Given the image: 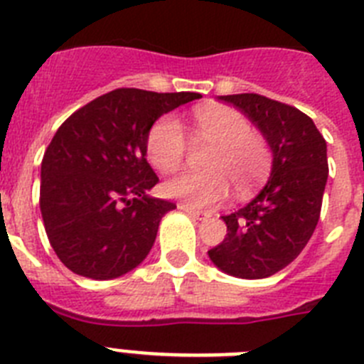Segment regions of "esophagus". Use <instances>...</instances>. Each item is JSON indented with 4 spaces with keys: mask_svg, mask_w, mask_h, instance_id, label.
<instances>
[{
    "mask_svg": "<svg viewBox=\"0 0 364 364\" xmlns=\"http://www.w3.org/2000/svg\"><path fill=\"white\" fill-rule=\"evenodd\" d=\"M178 210H180V211H184V213H188L189 217L197 218V220H205V218L210 217V215H208V213H202V211L193 210V208H189L188 204H178Z\"/></svg>",
    "mask_w": 364,
    "mask_h": 364,
    "instance_id": "esophagus-1",
    "label": "esophagus"
}]
</instances>
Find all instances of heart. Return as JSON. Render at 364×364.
I'll use <instances>...</instances> for the list:
<instances>
[{
	"mask_svg": "<svg viewBox=\"0 0 364 364\" xmlns=\"http://www.w3.org/2000/svg\"><path fill=\"white\" fill-rule=\"evenodd\" d=\"M195 136L215 144L205 167L210 171H184L164 182L167 197L189 208H210L224 200L230 182L239 195L253 191L272 169L266 140L253 133L242 112L228 105H205L195 112ZM186 134L178 118L167 114L147 134V159L159 171H176L186 154Z\"/></svg>",
	"mask_w": 364,
	"mask_h": 364,
	"instance_id": "obj_1",
	"label": "heart"
}]
</instances>
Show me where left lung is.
I'll return each mask as SVG.
<instances>
[{
    "mask_svg": "<svg viewBox=\"0 0 364 364\" xmlns=\"http://www.w3.org/2000/svg\"><path fill=\"white\" fill-rule=\"evenodd\" d=\"M259 127L272 151V171L252 202L224 215L228 233L208 252L220 272L266 279L294 262L319 222L328 180L326 142L314 120L266 96H218Z\"/></svg>",
    "mask_w": 364,
    "mask_h": 364,
    "instance_id": "1",
    "label": "left lung"
}]
</instances>
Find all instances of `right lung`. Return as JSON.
I'll use <instances>...</instances> for the list:
<instances>
[{
    "instance_id": "right-lung-1",
    "label": "right lung",
    "mask_w": 364,
    "mask_h": 364,
    "mask_svg": "<svg viewBox=\"0 0 364 364\" xmlns=\"http://www.w3.org/2000/svg\"><path fill=\"white\" fill-rule=\"evenodd\" d=\"M198 92L117 89L70 114L41 162L40 210L58 259L76 275L109 281L133 272L176 205L151 197L154 122Z\"/></svg>"
}]
</instances>
